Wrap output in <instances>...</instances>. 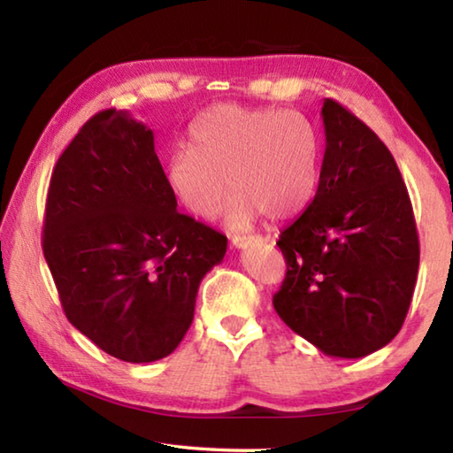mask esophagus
Instances as JSON below:
<instances>
[{"label": "esophagus", "mask_w": 453, "mask_h": 453, "mask_svg": "<svg viewBox=\"0 0 453 453\" xmlns=\"http://www.w3.org/2000/svg\"><path fill=\"white\" fill-rule=\"evenodd\" d=\"M257 240V235H234L232 237V243L235 245V248H248V245L251 243V242H256Z\"/></svg>", "instance_id": "obj_1"}]
</instances>
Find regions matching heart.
<instances>
[{"mask_svg":"<svg viewBox=\"0 0 453 453\" xmlns=\"http://www.w3.org/2000/svg\"><path fill=\"white\" fill-rule=\"evenodd\" d=\"M189 137L191 148L167 157L165 181L196 218H216L227 186L234 196L226 221L234 229L265 213L270 219L294 218L316 194L321 145L302 113L224 104L203 111Z\"/></svg>","mask_w":453,"mask_h":453,"instance_id":"b5f03b06","label":"heart"}]
</instances>
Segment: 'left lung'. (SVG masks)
I'll list each match as a JSON object with an SVG mask.
<instances>
[{
  "mask_svg": "<svg viewBox=\"0 0 453 453\" xmlns=\"http://www.w3.org/2000/svg\"><path fill=\"white\" fill-rule=\"evenodd\" d=\"M321 118L319 186L278 240L288 272L273 308L324 354L364 357L388 346L408 316L418 229L386 143L334 99H326Z\"/></svg>",
  "mask_w": 453,
  "mask_h": 453,
  "instance_id": "obj_1",
  "label": "left lung"
}]
</instances>
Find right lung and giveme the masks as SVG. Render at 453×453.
Returning a JSON list of instances; mask_svg holds the SVG:
<instances>
[{
  "label": "right lung",
  "mask_w": 453,
  "mask_h": 453,
  "mask_svg": "<svg viewBox=\"0 0 453 453\" xmlns=\"http://www.w3.org/2000/svg\"><path fill=\"white\" fill-rule=\"evenodd\" d=\"M42 248L72 326L105 354L148 364L180 346L227 237L178 211L153 132L111 107L53 167Z\"/></svg>",
  "instance_id": "1"
}]
</instances>
